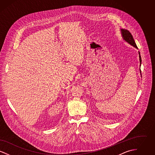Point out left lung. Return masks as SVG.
Listing matches in <instances>:
<instances>
[{
	"instance_id": "left-lung-1",
	"label": "left lung",
	"mask_w": 155,
	"mask_h": 155,
	"mask_svg": "<svg viewBox=\"0 0 155 155\" xmlns=\"http://www.w3.org/2000/svg\"><path fill=\"white\" fill-rule=\"evenodd\" d=\"M120 30H121V33L122 38H123V39L125 41V42H127L129 44L132 45L134 48L138 49L137 46V45L135 44V41H134V38H133V35H132L129 32V31L125 30V29H121ZM138 53H139V58H140V66L142 60H141V57H140V52H138ZM140 75H141L140 69Z\"/></svg>"
}]
</instances>
